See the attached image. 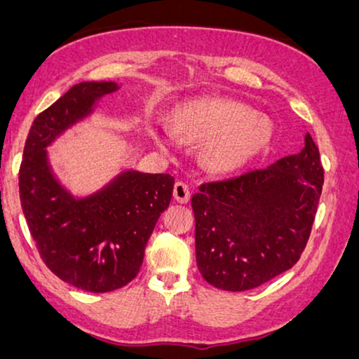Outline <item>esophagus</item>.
Here are the masks:
<instances>
[{"label":"esophagus","instance_id":"1","mask_svg":"<svg viewBox=\"0 0 359 359\" xmlns=\"http://www.w3.org/2000/svg\"><path fill=\"white\" fill-rule=\"evenodd\" d=\"M189 188L187 183H183V181H178V183L175 184V189H172V196H175V200L178 203H188L189 201Z\"/></svg>","mask_w":359,"mask_h":359}]
</instances>
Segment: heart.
I'll return each instance as SVG.
<instances>
[{"label": "heart", "mask_w": 359, "mask_h": 359, "mask_svg": "<svg viewBox=\"0 0 359 359\" xmlns=\"http://www.w3.org/2000/svg\"><path fill=\"white\" fill-rule=\"evenodd\" d=\"M149 135L159 146H170L176 136L208 143V165L218 171H231L266 148L273 126L268 118L240 103L205 100L181 106L175 113L172 128L153 126Z\"/></svg>", "instance_id": "b5f03b06"}]
</instances>
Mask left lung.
<instances>
[{
  "label": "left lung",
  "mask_w": 359,
  "mask_h": 359,
  "mask_svg": "<svg viewBox=\"0 0 359 359\" xmlns=\"http://www.w3.org/2000/svg\"><path fill=\"white\" fill-rule=\"evenodd\" d=\"M323 180L320 149L306 133L298 154L203 183L191 198L201 276L219 290L246 291L293 268L311 233Z\"/></svg>",
  "instance_id": "left-lung-1"
}]
</instances>
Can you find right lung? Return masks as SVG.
I'll return each mask as SVG.
<instances>
[{
    "instance_id": "right-lung-1",
    "label": "right lung",
    "mask_w": 359,
    "mask_h": 359,
    "mask_svg": "<svg viewBox=\"0 0 359 359\" xmlns=\"http://www.w3.org/2000/svg\"><path fill=\"white\" fill-rule=\"evenodd\" d=\"M116 90L113 81L69 88L33 121L20 166L21 208L39 256L60 280L90 293H108L135 280L175 187L170 175L130 170L76 200L55 178L46 146Z\"/></svg>"
}]
</instances>
